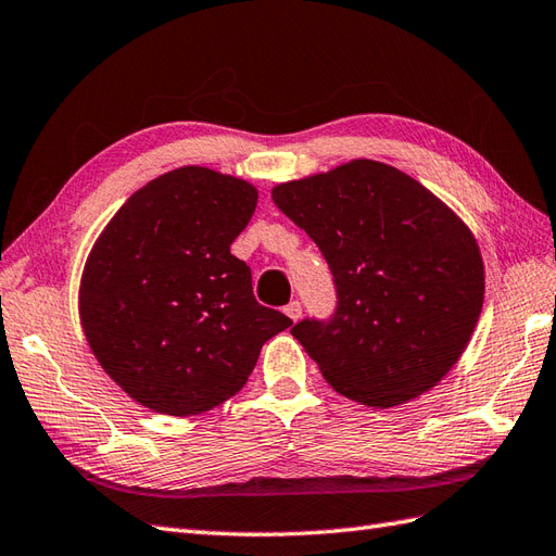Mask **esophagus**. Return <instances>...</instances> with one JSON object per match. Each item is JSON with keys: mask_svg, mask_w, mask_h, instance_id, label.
<instances>
[{"mask_svg": "<svg viewBox=\"0 0 556 556\" xmlns=\"http://www.w3.org/2000/svg\"><path fill=\"white\" fill-rule=\"evenodd\" d=\"M283 313H287L293 321H299L303 317V307L299 301H291L287 307H283Z\"/></svg>", "mask_w": 556, "mask_h": 556, "instance_id": "1", "label": "esophagus"}]
</instances>
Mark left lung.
<instances>
[{"mask_svg": "<svg viewBox=\"0 0 556 556\" xmlns=\"http://www.w3.org/2000/svg\"><path fill=\"white\" fill-rule=\"evenodd\" d=\"M337 283L329 321L291 329L333 391L395 407L457 365L479 321L483 257L471 229L393 165L355 159L273 189Z\"/></svg>", "mask_w": 556, "mask_h": 556, "instance_id": "left-lung-1", "label": "left lung"}]
</instances>
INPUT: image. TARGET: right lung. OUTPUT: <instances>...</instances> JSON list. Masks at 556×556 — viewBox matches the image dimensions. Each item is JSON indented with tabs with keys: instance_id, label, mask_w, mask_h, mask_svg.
<instances>
[{
	"instance_id": "right-lung-1",
	"label": "right lung",
	"mask_w": 556,
	"mask_h": 556,
	"mask_svg": "<svg viewBox=\"0 0 556 556\" xmlns=\"http://www.w3.org/2000/svg\"><path fill=\"white\" fill-rule=\"evenodd\" d=\"M255 203L247 179L185 165L135 191L94 241L80 325L135 403L170 417L223 405L291 327L255 301L249 265L229 251Z\"/></svg>"
}]
</instances>
